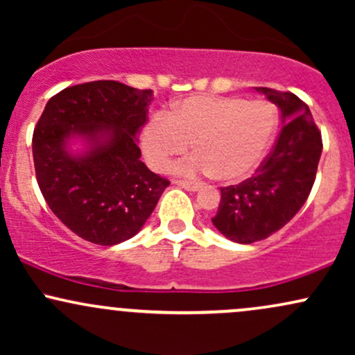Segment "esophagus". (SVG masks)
<instances>
[{
    "mask_svg": "<svg viewBox=\"0 0 355 355\" xmlns=\"http://www.w3.org/2000/svg\"><path fill=\"white\" fill-rule=\"evenodd\" d=\"M173 183L177 187H182V189L189 190V191H197L200 189V183L197 182H187V180H173Z\"/></svg>",
    "mask_w": 355,
    "mask_h": 355,
    "instance_id": "1",
    "label": "esophagus"
}]
</instances>
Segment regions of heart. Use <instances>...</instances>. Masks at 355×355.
I'll return each instance as SVG.
<instances>
[{
  "label": "heart",
  "instance_id": "1",
  "mask_svg": "<svg viewBox=\"0 0 355 355\" xmlns=\"http://www.w3.org/2000/svg\"><path fill=\"white\" fill-rule=\"evenodd\" d=\"M275 112L263 100L197 95L152 115L141 130L146 164L164 170L190 141L197 153L170 166L185 177L214 175L220 182L243 180L259 166L275 132Z\"/></svg>",
  "mask_w": 355,
  "mask_h": 355
}]
</instances>
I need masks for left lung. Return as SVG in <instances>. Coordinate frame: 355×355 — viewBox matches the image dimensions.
I'll return each instance as SVG.
<instances>
[{
	"mask_svg": "<svg viewBox=\"0 0 355 355\" xmlns=\"http://www.w3.org/2000/svg\"><path fill=\"white\" fill-rule=\"evenodd\" d=\"M280 110L274 150L252 178L220 189L215 229L232 242L254 243L280 230L302 209L315 182L322 137L311 110L291 92L255 87Z\"/></svg>",
	"mask_w": 355,
	"mask_h": 355,
	"instance_id": "1",
	"label": "left lung"
}]
</instances>
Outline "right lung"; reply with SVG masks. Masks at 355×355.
Wrapping results in <instances>:
<instances>
[{
  "label": "right lung",
  "instance_id": "obj_1",
  "mask_svg": "<svg viewBox=\"0 0 355 355\" xmlns=\"http://www.w3.org/2000/svg\"><path fill=\"white\" fill-rule=\"evenodd\" d=\"M152 89L89 81L48 100L33 133L36 180L53 214L81 239L116 245L141 230L170 185L140 160L137 135ZM81 139L85 150H71Z\"/></svg>",
  "mask_w": 355,
  "mask_h": 355
}]
</instances>
